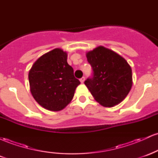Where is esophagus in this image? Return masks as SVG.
Instances as JSON below:
<instances>
[{
	"label": "esophagus",
	"instance_id": "esophagus-1",
	"mask_svg": "<svg viewBox=\"0 0 158 158\" xmlns=\"http://www.w3.org/2000/svg\"><path fill=\"white\" fill-rule=\"evenodd\" d=\"M80 81H81V83L84 82V81H85V77H84L81 78V79H80Z\"/></svg>",
	"mask_w": 158,
	"mask_h": 158
}]
</instances>
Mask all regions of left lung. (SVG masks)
Returning <instances> with one entry per match:
<instances>
[{
	"instance_id": "obj_1",
	"label": "left lung",
	"mask_w": 158,
	"mask_h": 158,
	"mask_svg": "<svg viewBox=\"0 0 158 158\" xmlns=\"http://www.w3.org/2000/svg\"><path fill=\"white\" fill-rule=\"evenodd\" d=\"M93 77L85 81L95 100L105 107L120 103L132 86V72L126 59L113 50L99 46L86 53Z\"/></svg>"
}]
</instances>
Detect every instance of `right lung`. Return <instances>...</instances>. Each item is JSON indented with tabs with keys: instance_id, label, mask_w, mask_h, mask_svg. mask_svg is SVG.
Here are the masks:
<instances>
[{
	"instance_id": "right-lung-1",
	"label": "right lung",
	"mask_w": 158,
	"mask_h": 158,
	"mask_svg": "<svg viewBox=\"0 0 158 158\" xmlns=\"http://www.w3.org/2000/svg\"><path fill=\"white\" fill-rule=\"evenodd\" d=\"M68 53L56 48L39 58L29 72L30 91L41 106L59 111L71 102L80 84L68 64Z\"/></svg>"
}]
</instances>
